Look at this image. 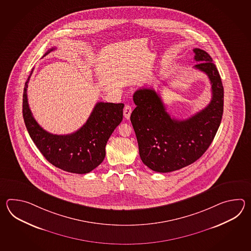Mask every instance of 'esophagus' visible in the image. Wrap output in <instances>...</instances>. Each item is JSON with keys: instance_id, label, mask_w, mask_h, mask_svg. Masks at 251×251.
<instances>
[{"instance_id": "obj_1", "label": "esophagus", "mask_w": 251, "mask_h": 251, "mask_svg": "<svg viewBox=\"0 0 251 251\" xmlns=\"http://www.w3.org/2000/svg\"><path fill=\"white\" fill-rule=\"evenodd\" d=\"M131 113H132V107L129 106V105H126L124 108V117L126 119H129L130 116H131Z\"/></svg>"}]
</instances>
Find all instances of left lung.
Masks as SVG:
<instances>
[{"label": "left lung", "mask_w": 251, "mask_h": 251, "mask_svg": "<svg viewBox=\"0 0 251 251\" xmlns=\"http://www.w3.org/2000/svg\"><path fill=\"white\" fill-rule=\"evenodd\" d=\"M194 67L208 76L212 100L208 106L186 120L171 118L160 95L152 89L133 94L136 107L131 122L137 138L139 154L145 165L156 172L177 171L198 160L208 149L217 133L224 113V86L213 59L195 48Z\"/></svg>", "instance_id": "obj_1"}]
</instances>
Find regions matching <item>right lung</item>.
Masks as SVG:
<instances>
[{
    "mask_svg": "<svg viewBox=\"0 0 251 251\" xmlns=\"http://www.w3.org/2000/svg\"><path fill=\"white\" fill-rule=\"evenodd\" d=\"M49 49L43 55L52 52ZM28 76L23 91L22 114L29 136L47 160L61 170L86 174L101 163L106 156V144L123 119V103L98 102L90 118L76 132L65 135L48 133L33 117L27 102Z\"/></svg>",
    "mask_w": 251,
    "mask_h": 251,
    "instance_id": "obj_1",
    "label": "right lung"
}]
</instances>
